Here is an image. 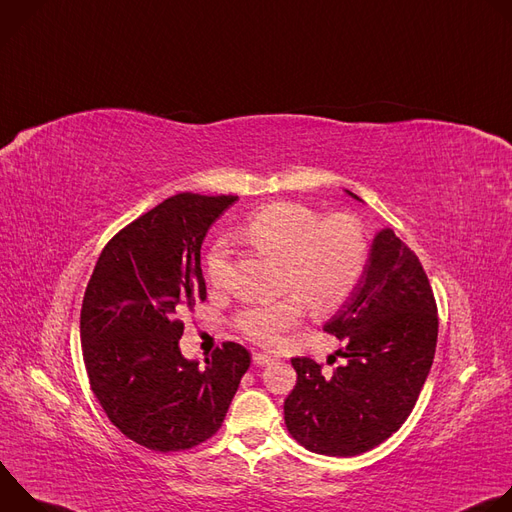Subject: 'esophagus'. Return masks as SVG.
Segmentation results:
<instances>
[{"label":"esophagus","mask_w":512,"mask_h":512,"mask_svg":"<svg viewBox=\"0 0 512 512\" xmlns=\"http://www.w3.org/2000/svg\"><path fill=\"white\" fill-rule=\"evenodd\" d=\"M253 362L255 364H271V362H275V358L271 354H265V352H255Z\"/></svg>","instance_id":"esophagus-1"}]
</instances>
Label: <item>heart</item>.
<instances>
[{"instance_id": "1", "label": "heart", "mask_w": 512, "mask_h": 512, "mask_svg": "<svg viewBox=\"0 0 512 512\" xmlns=\"http://www.w3.org/2000/svg\"><path fill=\"white\" fill-rule=\"evenodd\" d=\"M237 239L281 261V287L294 291L277 302L245 308L237 326L245 336L263 346H273L279 336L298 324L302 301L314 310L342 304L356 287L367 263V237L356 218L336 214L322 218L296 202H271L253 210ZM229 249L216 243L206 255V275L223 283ZM299 296L296 297L295 294Z\"/></svg>"}]
</instances>
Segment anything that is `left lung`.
<instances>
[{
    "label": "left lung",
    "mask_w": 512,
    "mask_h": 512,
    "mask_svg": "<svg viewBox=\"0 0 512 512\" xmlns=\"http://www.w3.org/2000/svg\"><path fill=\"white\" fill-rule=\"evenodd\" d=\"M324 330L342 342L336 356L344 362L326 373L308 356L291 358L298 381L283 403L285 425L310 452L358 456L409 417L437 342L429 279L391 229L375 235L356 287ZM336 356L330 354V362Z\"/></svg>",
    "instance_id": "left-lung-1"
}]
</instances>
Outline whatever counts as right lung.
I'll return each mask as SVG.
<instances>
[{
  "label": "right lung",
  "instance_id": "right-lung-1",
  "mask_svg": "<svg viewBox=\"0 0 512 512\" xmlns=\"http://www.w3.org/2000/svg\"><path fill=\"white\" fill-rule=\"evenodd\" d=\"M237 196L176 194L103 249L81 310L91 389L111 423L154 452L194 448L223 425L251 364L225 342L204 367L180 352V316L206 300L200 247Z\"/></svg>",
  "mask_w": 512,
  "mask_h": 512
}]
</instances>
